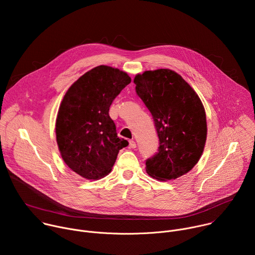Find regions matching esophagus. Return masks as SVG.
<instances>
[{
	"mask_svg": "<svg viewBox=\"0 0 255 255\" xmlns=\"http://www.w3.org/2000/svg\"><path fill=\"white\" fill-rule=\"evenodd\" d=\"M129 147L130 148H136V143L134 140H130L129 141Z\"/></svg>",
	"mask_w": 255,
	"mask_h": 255,
	"instance_id": "obj_1",
	"label": "esophagus"
}]
</instances>
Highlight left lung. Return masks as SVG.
Here are the masks:
<instances>
[{
  "label": "left lung",
  "instance_id": "obj_1",
  "mask_svg": "<svg viewBox=\"0 0 255 255\" xmlns=\"http://www.w3.org/2000/svg\"><path fill=\"white\" fill-rule=\"evenodd\" d=\"M134 84L152 115L159 138L158 152L146 160V172L157 180L175 179L188 173L201 158L207 139L201 99L168 68L138 74Z\"/></svg>",
  "mask_w": 255,
  "mask_h": 255
}]
</instances>
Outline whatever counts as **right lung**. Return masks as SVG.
Wrapping results in <instances>:
<instances>
[{
  "label": "right lung",
  "instance_id": "add662e5",
  "mask_svg": "<svg viewBox=\"0 0 255 255\" xmlns=\"http://www.w3.org/2000/svg\"><path fill=\"white\" fill-rule=\"evenodd\" d=\"M130 83L125 71L99 65L65 93L56 117V142L63 161L79 175L94 180L106 176L128 145L117 136L109 109Z\"/></svg>",
  "mask_w": 255,
  "mask_h": 255
}]
</instances>
